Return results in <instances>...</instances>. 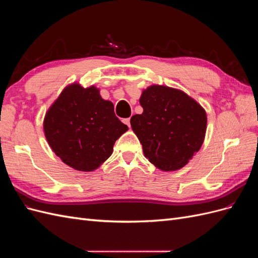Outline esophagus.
Here are the masks:
<instances>
[{"mask_svg":"<svg viewBox=\"0 0 258 258\" xmlns=\"http://www.w3.org/2000/svg\"><path fill=\"white\" fill-rule=\"evenodd\" d=\"M123 122L126 123L128 127H130V118H126V119H123Z\"/></svg>","mask_w":258,"mask_h":258,"instance_id":"obj_1","label":"esophagus"}]
</instances>
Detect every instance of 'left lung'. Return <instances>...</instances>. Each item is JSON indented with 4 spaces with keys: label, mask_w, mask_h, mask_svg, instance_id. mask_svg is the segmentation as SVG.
<instances>
[{
    "label": "left lung",
    "mask_w": 258,
    "mask_h": 258,
    "mask_svg": "<svg viewBox=\"0 0 258 258\" xmlns=\"http://www.w3.org/2000/svg\"><path fill=\"white\" fill-rule=\"evenodd\" d=\"M142 114L131 117V128L144 156L165 172L185 167L205 141L207 113L184 91L163 85L142 91Z\"/></svg>",
    "instance_id": "left-lung-1"
}]
</instances>
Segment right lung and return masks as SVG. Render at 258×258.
<instances>
[{
	"mask_svg": "<svg viewBox=\"0 0 258 258\" xmlns=\"http://www.w3.org/2000/svg\"><path fill=\"white\" fill-rule=\"evenodd\" d=\"M45 138L58 157L77 171L91 172L113 153V146L128 130L102 99L96 86L72 83L61 91L44 117Z\"/></svg>",
	"mask_w": 258,
	"mask_h": 258,
	"instance_id": "obj_1",
	"label": "right lung"
}]
</instances>
